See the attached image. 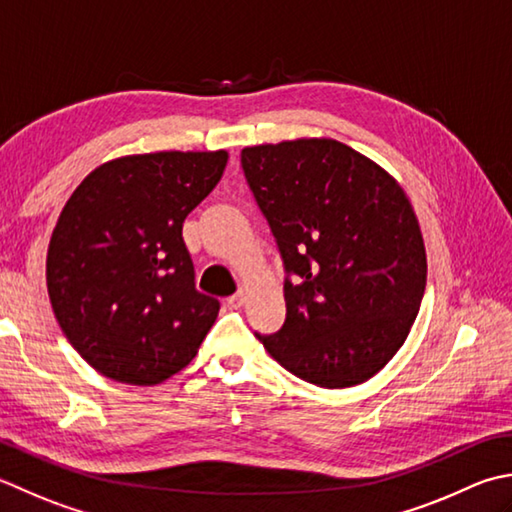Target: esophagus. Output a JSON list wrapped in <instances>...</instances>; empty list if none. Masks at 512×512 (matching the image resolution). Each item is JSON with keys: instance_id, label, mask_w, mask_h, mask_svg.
<instances>
[{"instance_id": "esophagus-1", "label": "esophagus", "mask_w": 512, "mask_h": 512, "mask_svg": "<svg viewBox=\"0 0 512 512\" xmlns=\"http://www.w3.org/2000/svg\"><path fill=\"white\" fill-rule=\"evenodd\" d=\"M244 302H246V293H242V290H239V293H235L233 297H228V306L230 308H242Z\"/></svg>"}]
</instances>
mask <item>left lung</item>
Here are the masks:
<instances>
[{"label": "left lung", "mask_w": 512, "mask_h": 512, "mask_svg": "<svg viewBox=\"0 0 512 512\" xmlns=\"http://www.w3.org/2000/svg\"><path fill=\"white\" fill-rule=\"evenodd\" d=\"M242 166L295 275L284 326L257 339L308 384L368 382L404 346L426 288V246L404 188L330 137L246 146Z\"/></svg>", "instance_id": "obj_1"}]
</instances>
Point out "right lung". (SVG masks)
I'll return each instance as SVG.
<instances>
[{
  "label": "right lung",
  "instance_id": "add662e5",
  "mask_svg": "<svg viewBox=\"0 0 512 512\" xmlns=\"http://www.w3.org/2000/svg\"><path fill=\"white\" fill-rule=\"evenodd\" d=\"M226 164L228 150L124 155L68 197L46 286L59 328L97 373L155 386L193 362L219 302L195 290L182 226Z\"/></svg>",
  "mask_w": 512,
  "mask_h": 512
}]
</instances>
